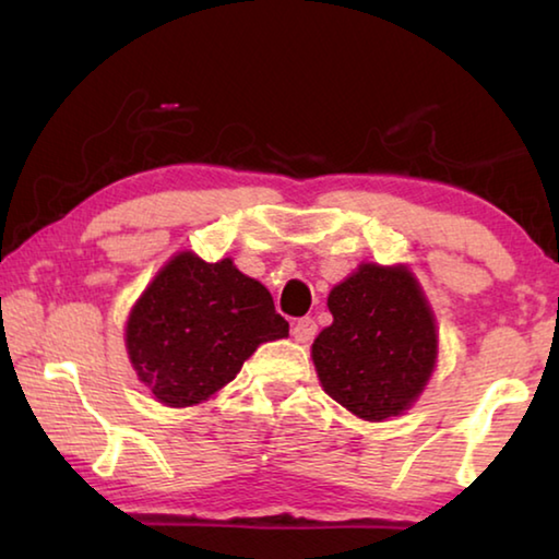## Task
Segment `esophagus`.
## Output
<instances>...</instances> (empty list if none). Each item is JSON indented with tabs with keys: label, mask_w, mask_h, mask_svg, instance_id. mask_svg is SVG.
Segmentation results:
<instances>
[{
	"label": "esophagus",
	"mask_w": 559,
	"mask_h": 559,
	"mask_svg": "<svg viewBox=\"0 0 559 559\" xmlns=\"http://www.w3.org/2000/svg\"><path fill=\"white\" fill-rule=\"evenodd\" d=\"M290 333L298 340V343H310V340H313L318 333V325L313 318H300V320H296V325H293Z\"/></svg>",
	"instance_id": "1"
}]
</instances>
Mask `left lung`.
<instances>
[{
    "mask_svg": "<svg viewBox=\"0 0 559 559\" xmlns=\"http://www.w3.org/2000/svg\"><path fill=\"white\" fill-rule=\"evenodd\" d=\"M328 325L313 343L325 394L365 421L409 409L437 367V320L406 266L362 263L330 290Z\"/></svg>",
    "mask_w": 559,
    "mask_h": 559,
    "instance_id": "1",
    "label": "left lung"
}]
</instances>
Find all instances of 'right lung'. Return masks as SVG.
I'll return each mask as SVG.
<instances>
[{
    "label": "right lung",
    "mask_w": 559,
    "mask_h": 559,
    "mask_svg": "<svg viewBox=\"0 0 559 559\" xmlns=\"http://www.w3.org/2000/svg\"><path fill=\"white\" fill-rule=\"evenodd\" d=\"M288 335L271 293L234 266L177 253L130 310L126 347L157 402L192 406L229 384L261 343Z\"/></svg>",
    "instance_id": "obj_1"
}]
</instances>
